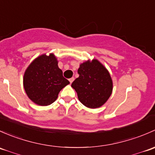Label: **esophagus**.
<instances>
[{
  "mask_svg": "<svg viewBox=\"0 0 155 155\" xmlns=\"http://www.w3.org/2000/svg\"><path fill=\"white\" fill-rule=\"evenodd\" d=\"M74 78H69V79H68V81H69L70 84H71V83H72L73 81H74Z\"/></svg>",
  "mask_w": 155,
  "mask_h": 155,
  "instance_id": "34e87169",
  "label": "esophagus"
}]
</instances>
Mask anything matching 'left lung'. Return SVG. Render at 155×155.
<instances>
[{"instance_id": "left-lung-1", "label": "left lung", "mask_w": 155, "mask_h": 155, "mask_svg": "<svg viewBox=\"0 0 155 155\" xmlns=\"http://www.w3.org/2000/svg\"><path fill=\"white\" fill-rule=\"evenodd\" d=\"M79 77L71 84L79 101L89 108H97L107 101L113 90L110 73L97 60L87 61L80 66Z\"/></svg>"}]
</instances>
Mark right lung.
<instances>
[{
  "label": "right lung",
  "instance_id": "add662e5",
  "mask_svg": "<svg viewBox=\"0 0 155 155\" xmlns=\"http://www.w3.org/2000/svg\"><path fill=\"white\" fill-rule=\"evenodd\" d=\"M53 54L35 59L25 71L24 87L29 98L36 104L48 106L56 101L60 91L69 84L63 76Z\"/></svg>",
  "mask_w": 155,
  "mask_h": 155
}]
</instances>
